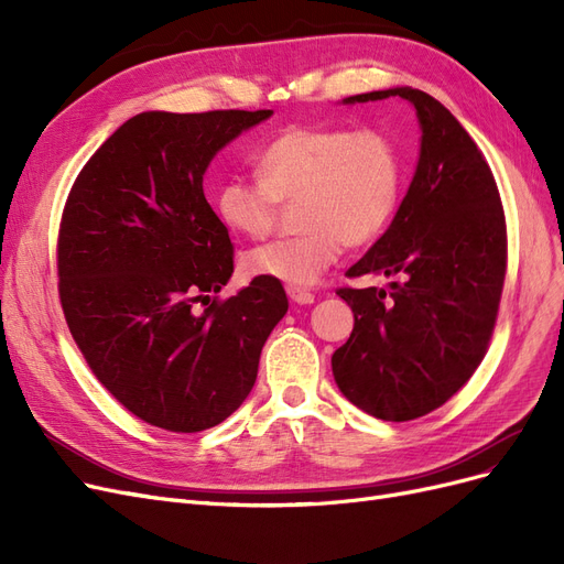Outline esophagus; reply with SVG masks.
Wrapping results in <instances>:
<instances>
[{
    "label": "esophagus",
    "instance_id": "obj_1",
    "mask_svg": "<svg viewBox=\"0 0 564 564\" xmlns=\"http://www.w3.org/2000/svg\"><path fill=\"white\" fill-rule=\"evenodd\" d=\"M286 294L294 303H301V305H308L315 301V294L308 292V289H301V286H286Z\"/></svg>",
    "mask_w": 564,
    "mask_h": 564
}]
</instances>
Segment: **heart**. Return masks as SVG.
I'll return each instance as SVG.
<instances>
[{
  "mask_svg": "<svg viewBox=\"0 0 564 564\" xmlns=\"http://www.w3.org/2000/svg\"><path fill=\"white\" fill-rule=\"evenodd\" d=\"M253 164L259 181L228 176L218 185L220 220L232 232L263 240L275 230L282 204L299 202L303 232L251 249L242 259L251 278L313 284L346 245L379 242L400 207L402 155L377 129L292 124L253 152Z\"/></svg>",
  "mask_w": 564,
  "mask_h": 564,
  "instance_id": "heart-1",
  "label": "heart"
}]
</instances>
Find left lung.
Instances as JSON below:
<instances>
[{
  "mask_svg": "<svg viewBox=\"0 0 564 564\" xmlns=\"http://www.w3.org/2000/svg\"><path fill=\"white\" fill-rule=\"evenodd\" d=\"M388 96L416 108L421 158L390 228L346 275L395 282L336 289L355 327L332 355V369L362 412L412 421L445 404L480 367L499 315L508 235L482 150L440 100L402 87L346 104Z\"/></svg>",
  "mask_w": 564,
  "mask_h": 564,
  "instance_id": "8db88e82",
  "label": "left lung"
}]
</instances>
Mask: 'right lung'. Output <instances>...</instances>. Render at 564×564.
<instances>
[{
    "instance_id": "right-lung-1",
    "label": "right lung",
    "mask_w": 564,
    "mask_h": 564,
    "mask_svg": "<svg viewBox=\"0 0 564 564\" xmlns=\"http://www.w3.org/2000/svg\"><path fill=\"white\" fill-rule=\"evenodd\" d=\"M270 115H135L65 199L56 265L67 329L110 395L158 429L199 433L226 421L289 308L284 286L265 278L216 296L235 249L202 187L216 152Z\"/></svg>"
}]
</instances>
